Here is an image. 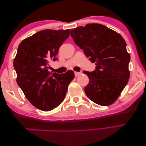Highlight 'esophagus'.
<instances>
[{
    "mask_svg": "<svg viewBox=\"0 0 146 146\" xmlns=\"http://www.w3.org/2000/svg\"><path fill=\"white\" fill-rule=\"evenodd\" d=\"M81 74H82V72H74V74H75L76 77H78V76L81 75Z\"/></svg>",
    "mask_w": 146,
    "mask_h": 146,
    "instance_id": "34e87169",
    "label": "esophagus"
}]
</instances>
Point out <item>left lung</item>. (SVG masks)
Masks as SVG:
<instances>
[{"instance_id": "1", "label": "left lung", "mask_w": 146, "mask_h": 146, "mask_svg": "<svg viewBox=\"0 0 146 146\" xmlns=\"http://www.w3.org/2000/svg\"><path fill=\"white\" fill-rule=\"evenodd\" d=\"M70 35L96 65L94 71L83 72L89 78V84L85 87L86 95L100 106L113 104L130 76V55L125 40L115 31L96 23L72 29Z\"/></svg>"}]
</instances>
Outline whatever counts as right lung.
Wrapping results in <instances>:
<instances>
[{
  "mask_svg": "<svg viewBox=\"0 0 146 146\" xmlns=\"http://www.w3.org/2000/svg\"><path fill=\"white\" fill-rule=\"evenodd\" d=\"M70 30H44L19 44L13 66L17 83L33 106L49 111L61 104L68 86L74 78L72 70L50 72L48 63L56 61L59 47L69 37Z\"/></svg>",
  "mask_w": 146,
  "mask_h": 146,
  "instance_id": "add662e5",
  "label": "right lung"
}]
</instances>
